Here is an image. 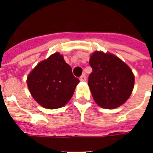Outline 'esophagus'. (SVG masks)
Wrapping results in <instances>:
<instances>
[{
	"label": "esophagus",
	"mask_w": 153,
	"mask_h": 153,
	"mask_svg": "<svg viewBox=\"0 0 153 153\" xmlns=\"http://www.w3.org/2000/svg\"><path fill=\"white\" fill-rule=\"evenodd\" d=\"M79 79H80V81H82V82H84V81H86V79H87L86 75H85V74H83L82 76L80 77Z\"/></svg>",
	"instance_id": "esophagus-1"
}]
</instances>
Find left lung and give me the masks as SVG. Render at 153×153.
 I'll return each instance as SVG.
<instances>
[{"label":"left lung","instance_id":"obj_1","mask_svg":"<svg viewBox=\"0 0 153 153\" xmlns=\"http://www.w3.org/2000/svg\"><path fill=\"white\" fill-rule=\"evenodd\" d=\"M89 65L93 72L88 77V86L95 102L105 109L123 105L134 86V75L128 65L115 55L102 51L91 55Z\"/></svg>","mask_w":153,"mask_h":153}]
</instances>
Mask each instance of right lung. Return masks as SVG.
I'll use <instances>...</instances> for the list:
<instances>
[{
  "label": "right lung",
  "mask_w": 153,
  "mask_h": 153,
  "mask_svg": "<svg viewBox=\"0 0 153 153\" xmlns=\"http://www.w3.org/2000/svg\"><path fill=\"white\" fill-rule=\"evenodd\" d=\"M79 83L70 65L59 52L39 62L27 77L32 97L47 109H57L66 105Z\"/></svg>",
  "instance_id": "1"
}]
</instances>
